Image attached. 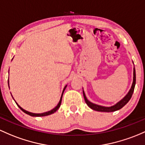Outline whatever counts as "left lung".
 <instances>
[{
	"label": "left lung",
	"mask_w": 145,
	"mask_h": 145,
	"mask_svg": "<svg viewBox=\"0 0 145 145\" xmlns=\"http://www.w3.org/2000/svg\"><path fill=\"white\" fill-rule=\"evenodd\" d=\"M135 85H136V70H135V68H133V83H132L131 89L129 90V93H127L126 96H125V98L123 99H122L121 101L116 104L115 105L112 106H100L98 105L93 104V103H91L86 98L85 92L83 91V96H84V98H85V101L87 103V105H88L91 109H93L95 111H103V112H113V111H115L117 110H119L121 108L123 107L129 101V100L131 99L132 94L133 93V91H134V88H135Z\"/></svg>",
	"instance_id": "obj_1"
}]
</instances>
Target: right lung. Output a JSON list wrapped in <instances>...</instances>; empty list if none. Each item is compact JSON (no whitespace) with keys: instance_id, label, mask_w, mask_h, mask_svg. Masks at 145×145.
Here are the masks:
<instances>
[{"instance_id":"1","label":"right lung","mask_w":145,"mask_h":145,"mask_svg":"<svg viewBox=\"0 0 145 145\" xmlns=\"http://www.w3.org/2000/svg\"><path fill=\"white\" fill-rule=\"evenodd\" d=\"M8 85H9V79H8ZM66 87H67V85L65 86V88H64V89H63V93H62L61 98H60V100L59 103H58V105H57L56 106L55 108H54V109H52V110H51V111H47V112H44V113H42V114H34V113L29 112V111H26V110H25V109H23V108H22V107H20V106H19L16 103V105H18V107L20 108V109H21V110L23 111V112H25V114H28V115L31 116L40 117V116H48V115H50V114H54V112H56V111L57 110H58V108H59L60 106V105H61V102H62V98H63V92H64V91H65V88H66Z\"/></svg>"}]
</instances>
